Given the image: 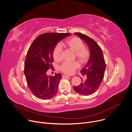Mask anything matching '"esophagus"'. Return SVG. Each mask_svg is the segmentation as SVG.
I'll use <instances>...</instances> for the list:
<instances>
[{
    "instance_id": "obj_1",
    "label": "esophagus",
    "mask_w": 132,
    "mask_h": 132,
    "mask_svg": "<svg viewBox=\"0 0 132 132\" xmlns=\"http://www.w3.org/2000/svg\"><path fill=\"white\" fill-rule=\"evenodd\" d=\"M70 77L69 76H68V75H63L62 76V77L63 78H67V77Z\"/></svg>"
}]
</instances>
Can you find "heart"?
<instances>
[{
	"mask_svg": "<svg viewBox=\"0 0 132 132\" xmlns=\"http://www.w3.org/2000/svg\"><path fill=\"white\" fill-rule=\"evenodd\" d=\"M66 46L75 52L76 57L82 63L88 62L90 57V51L89 49L84 45L82 41L78 37H72L67 40L65 42ZM62 48L58 44L56 45L53 52V56L55 61H60L62 60ZM80 66L79 63L77 62H64L60 66V70L65 73L71 75L75 70Z\"/></svg>",
	"mask_w": 132,
	"mask_h": 132,
	"instance_id": "b5f03b06",
	"label": "heart"
}]
</instances>
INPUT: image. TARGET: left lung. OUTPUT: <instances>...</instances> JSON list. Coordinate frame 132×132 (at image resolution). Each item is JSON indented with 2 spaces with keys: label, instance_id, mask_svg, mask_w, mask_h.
<instances>
[{
  "label": "left lung",
  "instance_id": "left-lung-1",
  "mask_svg": "<svg viewBox=\"0 0 132 132\" xmlns=\"http://www.w3.org/2000/svg\"><path fill=\"white\" fill-rule=\"evenodd\" d=\"M75 34L86 43L90 50V56L80 71L82 76L86 75V79H81V84L73 88L81 95L89 96L95 93L100 86L104 78L106 64L102 49L95 41L84 34L79 32Z\"/></svg>",
  "mask_w": 132,
  "mask_h": 132
}]
</instances>
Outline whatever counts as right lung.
Returning a JSON list of instances; mask_svg holds the SVG:
<instances>
[{"label":"right lung","instance_id":"1","mask_svg":"<svg viewBox=\"0 0 132 132\" xmlns=\"http://www.w3.org/2000/svg\"><path fill=\"white\" fill-rule=\"evenodd\" d=\"M70 33H47L37 36L27 52L24 73L27 85L36 98L48 100L57 93L61 73L48 76L46 71L53 67V52L55 45Z\"/></svg>","mask_w":132,"mask_h":132}]
</instances>
